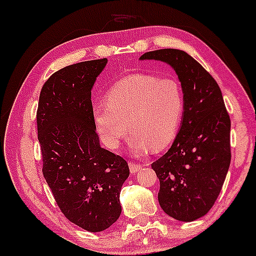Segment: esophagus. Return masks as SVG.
<instances>
[{
    "label": "esophagus",
    "mask_w": 256,
    "mask_h": 256,
    "mask_svg": "<svg viewBox=\"0 0 256 256\" xmlns=\"http://www.w3.org/2000/svg\"><path fill=\"white\" fill-rule=\"evenodd\" d=\"M128 166H130V171H131V174H136V171L140 170L141 168H142V166H141L140 163H136L132 161L128 162Z\"/></svg>",
    "instance_id": "obj_1"
}]
</instances>
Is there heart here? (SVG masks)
Segmentation results:
<instances>
[{"label":"heart","instance_id":"obj_1","mask_svg":"<svg viewBox=\"0 0 256 256\" xmlns=\"http://www.w3.org/2000/svg\"><path fill=\"white\" fill-rule=\"evenodd\" d=\"M106 102L93 108L95 125L106 146L116 148L133 132L130 147L140 154L164 150L176 138L185 110L182 84L174 77L132 74L109 90Z\"/></svg>","mask_w":256,"mask_h":256}]
</instances>
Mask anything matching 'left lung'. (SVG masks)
<instances>
[{
  "label": "left lung",
  "mask_w": 256,
  "mask_h": 256,
  "mask_svg": "<svg viewBox=\"0 0 256 256\" xmlns=\"http://www.w3.org/2000/svg\"><path fill=\"white\" fill-rule=\"evenodd\" d=\"M140 60L170 64L184 90L180 130L152 168L160 179L161 208L174 220L192 222L210 210L226 180L231 162L230 116L218 84L188 52L158 49Z\"/></svg>",
  "instance_id": "1"
}]
</instances>
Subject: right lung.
I'll return each mask as SVG.
<instances>
[{"mask_svg":"<svg viewBox=\"0 0 256 256\" xmlns=\"http://www.w3.org/2000/svg\"><path fill=\"white\" fill-rule=\"evenodd\" d=\"M106 58L56 71L41 90L36 110L42 174L64 216L90 232L108 228L120 216V193L128 162L102 148L90 93Z\"/></svg>","mask_w":256,"mask_h":256,"instance_id":"1","label":"right lung"}]
</instances>
